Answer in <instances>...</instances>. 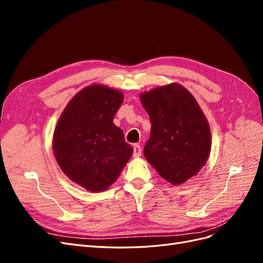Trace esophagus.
Segmentation results:
<instances>
[{"label": "esophagus", "mask_w": 263, "mask_h": 263, "mask_svg": "<svg viewBox=\"0 0 263 263\" xmlns=\"http://www.w3.org/2000/svg\"><path fill=\"white\" fill-rule=\"evenodd\" d=\"M141 156V148L139 145H134V157L138 158Z\"/></svg>", "instance_id": "34e87169"}]
</instances>
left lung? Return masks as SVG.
Wrapping results in <instances>:
<instances>
[{"instance_id":"1","label":"left lung","mask_w":263,"mask_h":263,"mask_svg":"<svg viewBox=\"0 0 263 263\" xmlns=\"http://www.w3.org/2000/svg\"><path fill=\"white\" fill-rule=\"evenodd\" d=\"M151 122L144 155L171 184H182L200 171L210 157L212 138L208 119L184 86H159L140 94Z\"/></svg>"}]
</instances>
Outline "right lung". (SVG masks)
<instances>
[{"instance_id":"add662e5","label":"right lung","mask_w":263,"mask_h":263,"mask_svg":"<svg viewBox=\"0 0 263 263\" xmlns=\"http://www.w3.org/2000/svg\"><path fill=\"white\" fill-rule=\"evenodd\" d=\"M123 100L122 92L105 85L86 86L68 103L55 126V160L70 180L90 192L112 185L133 155L113 123Z\"/></svg>"}]
</instances>
